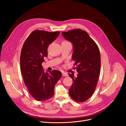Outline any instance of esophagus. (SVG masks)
Returning a JSON list of instances; mask_svg holds the SVG:
<instances>
[{
  "mask_svg": "<svg viewBox=\"0 0 126 126\" xmlns=\"http://www.w3.org/2000/svg\"><path fill=\"white\" fill-rule=\"evenodd\" d=\"M62 76H68V74H67L66 73L63 72V73H62Z\"/></svg>",
  "mask_w": 126,
  "mask_h": 126,
  "instance_id": "1",
  "label": "esophagus"
}]
</instances>
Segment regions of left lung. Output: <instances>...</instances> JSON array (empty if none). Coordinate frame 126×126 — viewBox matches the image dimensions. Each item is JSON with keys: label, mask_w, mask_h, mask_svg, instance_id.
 Here are the masks:
<instances>
[{"label": "left lung", "mask_w": 126, "mask_h": 126, "mask_svg": "<svg viewBox=\"0 0 126 126\" xmlns=\"http://www.w3.org/2000/svg\"><path fill=\"white\" fill-rule=\"evenodd\" d=\"M65 39L73 44L72 59L75 61L77 77L69 74L73 83L69 89L70 97L77 102H83L90 98L96 89L101 68L99 48L85 31L80 29L63 32Z\"/></svg>", "instance_id": "1"}]
</instances>
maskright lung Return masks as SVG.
Masks as SVG:
<instances>
[{
	"instance_id": "right-lung-1",
	"label": "right lung",
	"mask_w": 126,
	"mask_h": 126,
	"mask_svg": "<svg viewBox=\"0 0 126 126\" xmlns=\"http://www.w3.org/2000/svg\"><path fill=\"white\" fill-rule=\"evenodd\" d=\"M60 32L43 30L32 32L23 44L20 55V69L25 86L35 100H47L54 95V88L62 76L60 71L44 72L42 63L47 57L50 44Z\"/></svg>"
}]
</instances>
